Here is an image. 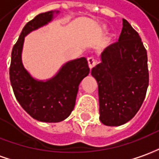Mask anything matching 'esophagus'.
I'll return each instance as SVG.
<instances>
[{
  "mask_svg": "<svg viewBox=\"0 0 159 159\" xmlns=\"http://www.w3.org/2000/svg\"><path fill=\"white\" fill-rule=\"evenodd\" d=\"M88 63H89V69L91 70L93 67H95L96 65V61H95V59H94L93 57H89L88 59Z\"/></svg>",
  "mask_w": 159,
  "mask_h": 159,
  "instance_id": "34e87169",
  "label": "esophagus"
}]
</instances>
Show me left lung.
Masks as SVG:
<instances>
[{
  "mask_svg": "<svg viewBox=\"0 0 159 159\" xmlns=\"http://www.w3.org/2000/svg\"><path fill=\"white\" fill-rule=\"evenodd\" d=\"M101 59L91 70L98 84L99 119L108 126H119L139 111L149 85L146 49L125 19L118 42L108 46Z\"/></svg>",
  "mask_w": 159,
  "mask_h": 159,
  "instance_id": "left-lung-1",
  "label": "left lung"
}]
</instances>
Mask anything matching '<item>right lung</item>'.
<instances>
[{
	"label": "right lung",
	"mask_w": 159,
	"mask_h": 159,
	"mask_svg": "<svg viewBox=\"0 0 159 159\" xmlns=\"http://www.w3.org/2000/svg\"><path fill=\"white\" fill-rule=\"evenodd\" d=\"M59 11L39 14L23 28L14 45L9 68V78L14 94L20 106L36 120L58 123L66 119L74 110L81 81L89 73L85 57L68 61L52 78L34 79L24 68L21 52L24 37L30 32L48 24Z\"/></svg>",
	"instance_id": "obj_1"
}]
</instances>
